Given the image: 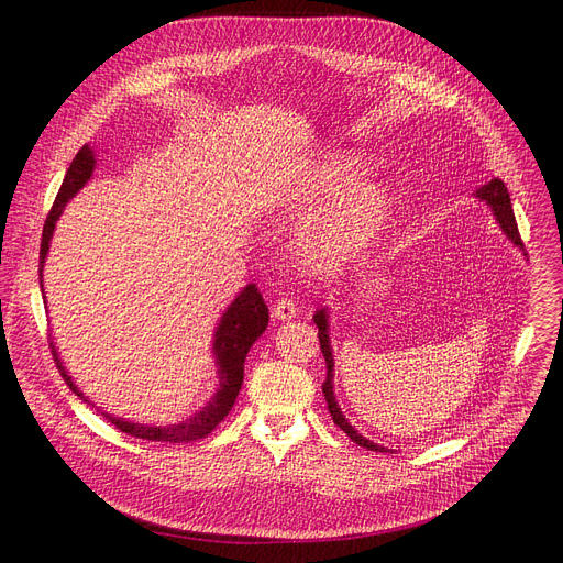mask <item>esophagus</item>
Returning a JSON list of instances; mask_svg holds the SVG:
<instances>
[{"label": "esophagus", "instance_id": "1", "mask_svg": "<svg viewBox=\"0 0 563 563\" xmlns=\"http://www.w3.org/2000/svg\"><path fill=\"white\" fill-rule=\"evenodd\" d=\"M274 319H278V321H289V319H294L299 314V306H297V301L294 299H289V297H283V299H278L276 303H274Z\"/></svg>", "mask_w": 563, "mask_h": 563}]
</instances>
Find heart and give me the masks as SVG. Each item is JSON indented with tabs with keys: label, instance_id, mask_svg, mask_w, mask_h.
I'll return each mask as SVG.
<instances>
[{
	"label": "heart",
	"instance_id": "heart-1",
	"mask_svg": "<svg viewBox=\"0 0 563 563\" xmlns=\"http://www.w3.org/2000/svg\"><path fill=\"white\" fill-rule=\"evenodd\" d=\"M363 173L356 157L333 153L319 159L287 194L291 210H317L303 223L297 242L306 269L314 274L344 269L369 246L386 221L390 196L380 185L358 186Z\"/></svg>",
	"mask_w": 563,
	"mask_h": 563
}]
</instances>
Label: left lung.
Here are the masks:
<instances>
[{
	"label": "left lung",
	"instance_id": "8db88e82",
	"mask_svg": "<svg viewBox=\"0 0 563 563\" xmlns=\"http://www.w3.org/2000/svg\"><path fill=\"white\" fill-rule=\"evenodd\" d=\"M477 198L484 200L486 205H490V210H493L495 221L499 223V228L505 230V234L509 236V240H511L516 246H520V249L525 251L522 240H520V232H518V223H516V217H514L511 198H509V191H507L505 183L497 180V177H493L490 183H486L484 187L477 189ZM312 319H314L317 329H319L317 335H319L321 353H323V358H327V380H323L321 390H323V397H327L329 412H331L333 422H335L353 442H356V445L367 448V450H372V452H386V448H380V445H376V442H372V440H367L365 435H361L356 429H353V427L349 424V420L342 416V410H340V406H338V401H335V393H333V367H335V363H333V349H331V338H329V312H327V308L317 310V314H314Z\"/></svg>",
	"mask_w": 563,
	"mask_h": 563
}]
</instances>
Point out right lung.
<instances>
[{"instance_id": "add662e5", "label": "right lung", "mask_w": 563, "mask_h": 563, "mask_svg": "<svg viewBox=\"0 0 563 563\" xmlns=\"http://www.w3.org/2000/svg\"><path fill=\"white\" fill-rule=\"evenodd\" d=\"M96 168V155L88 145H84L81 151L75 155L70 168L66 170L64 185L58 189L52 210L45 219L43 225V242H41V291H43V266H45V257L49 251V240L54 234V225L58 221V217L64 214L66 202L88 183L93 175ZM266 323H269V308L264 306L262 294L255 285H246L242 289L240 297H236L228 310L223 312L217 333H214V358L219 365V390L214 393V397L207 401L198 412L189 420H183L180 424H168V427H147V424H134L128 422L123 418H111L109 412H102V416L115 427L121 429L123 433H130L134 438H143V440H155V442H191L198 438H205L207 433H212L217 429V424L228 416L234 406L236 395L242 390V380H244V361L246 353L253 346V342L264 333ZM54 363L62 372V376L66 378V383L70 386V390L84 399L86 404L88 397H84V393L73 383V376L66 372L62 358H58V351L54 349V344H49ZM93 406V404H91Z\"/></svg>"}]
</instances>
